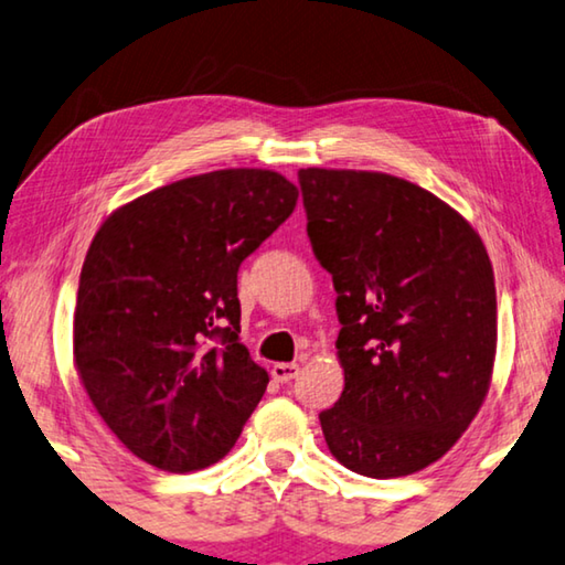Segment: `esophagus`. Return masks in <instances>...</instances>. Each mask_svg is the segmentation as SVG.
I'll return each mask as SVG.
<instances>
[{"label":"esophagus","mask_w":565,"mask_h":565,"mask_svg":"<svg viewBox=\"0 0 565 565\" xmlns=\"http://www.w3.org/2000/svg\"><path fill=\"white\" fill-rule=\"evenodd\" d=\"M270 373H273L277 383H290V381H295V377H298L300 365L298 363H275L270 367Z\"/></svg>","instance_id":"34e87169"}]
</instances>
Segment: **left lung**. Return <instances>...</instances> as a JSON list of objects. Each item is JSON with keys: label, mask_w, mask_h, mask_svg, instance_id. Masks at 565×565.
Masks as SVG:
<instances>
[{"label": "left lung", "mask_w": 565, "mask_h": 565, "mask_svg": "<svg viewBox=\"0 0 565 565\" xmlns=\"http://www.w3.org/2000/svg\"><path fill=\"white\" fill-rule=\"evenodd\" d=\"M298 180L343 326L345 387L320 413L322 436L360 476L418 473L456 446L491 387V257L463 215L408 180L322 168Z\"/></svg>", "instance_id": "8db88e82"}]
</instances>
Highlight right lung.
<instances>
[{
	"label": "right lung",
	"mask_w": 565,
	"mask_h": 565,
	"mask_svg": "<svg viewBox=\"0 0 565 565\" xmlns=\"http://www.w3.org/2000/svg\"><path fill=\"white\" fill-rule=\"evenodd\" d=\"M295 205L280 172L235 168L164 184L102 222L79 275L74 367L145 463H217L260 403L270 377L237 338V270Z\"/></svg>",
	"instance_id": "obj_1"
}]
</instances>
